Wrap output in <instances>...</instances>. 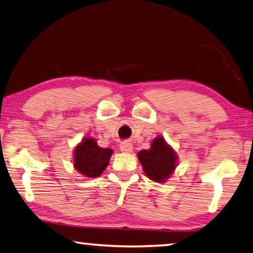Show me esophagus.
Segmentation results:
<instances>
[{"label": "esophagus", "mask_w": 253, "mask_h": 253, "mask_svg": "<svg viewBox=\"0 0 253 253\" xmlns=\"http://www.w3.org/2000/svg\"><path fill=\"white\" fill-rule=\"evenodd\" d=\"M119 149L123 153H131L132 152V144L129 142H124L119 146Z\"/></svg>", "instance_id": "obj_1"}]
</instances>
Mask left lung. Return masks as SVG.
Masks as SVG:
<instances>
[{
    "label": "left lung",
    "instance_id": "1",
    "mask_svg": "<svg viewBox=\"0 0 253 253\" xmlns=\"http://www.w3.org/2000/svg\"><path fill=\"white\" fill-rule=\"evenodd\" d=\"M146 176L156 183H165L172 176L177 166V154L163 136L152 140L149 149L137 153Z\"/></svg>",
    "mask_w": 253,
    "mask_h": 253
}]
</instances>
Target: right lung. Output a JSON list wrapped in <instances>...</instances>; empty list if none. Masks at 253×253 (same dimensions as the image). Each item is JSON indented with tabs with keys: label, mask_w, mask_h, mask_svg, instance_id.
I'll return each mask as SVG.
<instances>
[{
	"label": "right lung",
	"mask_w": 253,
	"mask_h": 253,
	"mask_svg": "<svg viewBox=\"0 0 253 253\" xmlns=\"http://www.w3.org/2000/svg\"><path fill=\"white\" fill-rule=\"evenodd\" d=\"M113 154V149L98 146L95 138L85 136L74 149V168L84 177H98L108 166Z\"/></svg>",
	"instance_id": "right-lung-1"
}]
</instances>
